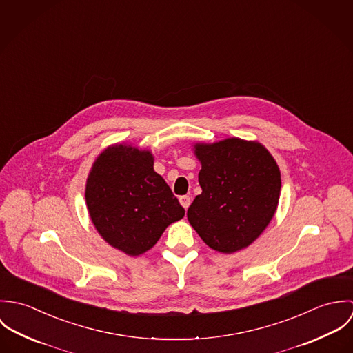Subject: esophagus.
<instances>
[{
  "instance_id": "obj_1",
  "label": "esophagus",
  "mask_w": 353,
  "mask_h": 353,
  "mask_svg": "<svg viewBox=\"0 0 353 353\" xmlns=\"http://www.w3.org/2000/svg\"><path fill=\"white\" fill-rule=\"evenodd\" d=\"M179 202H181V205H182L185 209H188L189 205H190V202H192V199H190L189 196H181V197H179Z\"/></svg>"
}]
</instances>
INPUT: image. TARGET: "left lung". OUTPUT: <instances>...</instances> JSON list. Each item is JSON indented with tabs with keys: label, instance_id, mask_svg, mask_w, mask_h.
I'll use <instances>...</instances> for the list:
<instances>
[{
	"label": "left lung",
	"instance_id": "1",
	"mask_svg": "<svg viewBox=\"0 0 353 353\" xmlns=\"http://www.w3.org/2000/svg\"><path fill=\"white\" fill-rule=\"evenodd\" d=\"M202 193L188 219L213 250L235 252L252 245L272 220L280 197V170L265 147L241 139L197 144Z\"/></svg>",
	"mask_w": 353,
	"mask_h": 353
}]
</instances>
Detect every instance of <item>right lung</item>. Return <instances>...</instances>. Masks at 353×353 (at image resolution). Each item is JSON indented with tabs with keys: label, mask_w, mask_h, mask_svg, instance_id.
I'll return each mask as SVG.
<instances>
[{
	"label": "right lung",
	"mask_w": 353,
	"mask_h": 353,
	"mask_svg": "<svg viewBox=\"0 0 353 353\" xmlns=\"http://www.w3.org/2000/svg\"><path fill=\"white\" fill-rule=\"evenodd\" d=\"M85 200L105 242L129 255L150 250L164 230L185 216L150 151L114 145L101 153L87 179Z\"/></svg>",
	"instance_id": "obj_1"
}]
</instances>
